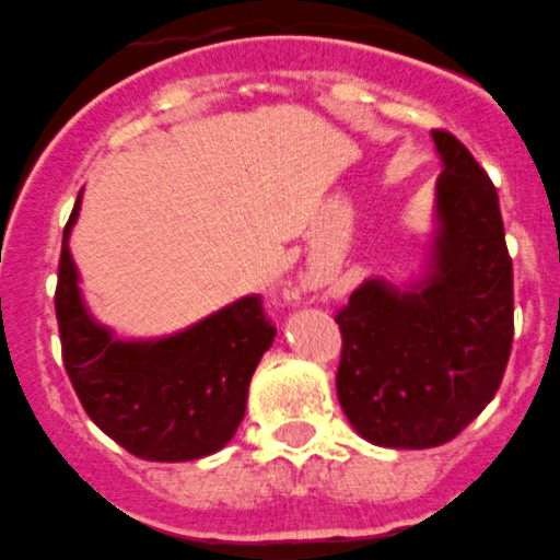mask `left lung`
Masks as SVG:
<instances>
[{
	"label": "left lung",
	"mask_w": 560,
	"mask_h": 560,
	"mask_svg": "<svg viewBox=\"0 0 560 560\" xmlns=\"http://www.w3.org/2000/svg\"><path fill=\"white\" fill-rule=\"evenodd\" d=\"M443 172L424 268L372 276L336 314V394L363 441L435 448L485 410L514 339L512 259L498 191L457 136L432 130Z\"/></svg>",
	"instance_id": "8db88e82"
}]
</instances>
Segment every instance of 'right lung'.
Masks as SVG:
<instances>
[{"label":"right lung","mask_w":560,"mask_h":560,"mask_svg":"<svg viewBox=\"0 0 560 560\" xmlns=\"http://www.w3.org/2000/svg\"><path fill=\"white\" fill-rule=\"evenodd\" d=\"M62 235L57 306L68 377L86 416L133 457L188 463L221 452L246 416L248 383L273 345L259 295H243L199 323L155 339H119L81 295L70 232Z\"/></svg>","instance_id":"1"}]
</instances>
